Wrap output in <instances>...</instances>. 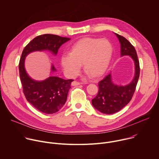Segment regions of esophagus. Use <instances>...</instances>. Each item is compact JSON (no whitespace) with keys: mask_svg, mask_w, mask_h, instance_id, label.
Masks as SVG:
<instances>
[{"mask_svg":"<svg viewBox=\"0 0 159 159\" xmlns=\"http://www.w3.org/2000/svg\"><path fill=\"white\" fill-rule=\"evenodd\" d=\"M80 84H81V83H80V82L76 81H73L72 83H71V84H72L73 86H78V85H80Z\"/></svg>","mask_w":159,"mask_h":159,"instance_id":"obj_1","label":"esophagus"}]
</instances>
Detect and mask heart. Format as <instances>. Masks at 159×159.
Masks as SVG:
<instances>
[{"mask_svg":"<svg viewBox=\"0 0 159 159\" xmlns=\"http://www.w3.org/2000/svg\"><path fill=\"white\" fill-rule=\"evenodd\" d=\"M112 46L106 39L86 38L73 44L68 54L61 57V64L69 77H74L82 64L84 71L92 78L102 76L107 70L112 55Z\"/></svg>","mask_w":159,"mask_h":159,"instance_id":"heart-1","label":"heart"}]
</instances>
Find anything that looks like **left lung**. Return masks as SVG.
Here are the masks:
<instances>
[{
	"instance_id": "1",
	"label": "left lung",
	"mask_w": 159,
	"mask_h": 159,
	"mask_svg": "<svg viewBox=\"0 0 159 159\" xmlns=\"http://www.w3.org/2000/svg\"><path fill=\"white\" fill-rule=\"evenodd\" d=\"M120 43L121 56H129L134 62L135 73L133 80L125 86H119L112 81L111 73L98 83V92L92 99L93 106L98 111L106 114L119 112L131 100L139 76V63L133 45L124 37L115 33Z\"/></svg>"
}]
</instances>
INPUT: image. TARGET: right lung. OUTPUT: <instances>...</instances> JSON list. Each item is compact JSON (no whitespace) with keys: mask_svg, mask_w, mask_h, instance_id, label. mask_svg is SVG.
<instances>
[{"mask_svg":"<svg viewBox=\"0 0 159 159\" xmlns=\"http://www.w3.org/2000/svg\"><path fill=\"white\" fill-rule=\"evenodd\" d=\"M69 40V38L52 34L39 35L33 39L22 52L19 71L24 95L28 102L43 113L54 114L63 107L73 80H66L57 76H50L43 81H34L26 73L25 68V57L32 52L45 50L57 55L60 47ZM51 70L52 72L56 70L53 65Z\"/></svg>","mask_w":159,"mask_h":159,"instance_id":"add662e5","label":"right lung"}]
</instances>
